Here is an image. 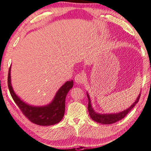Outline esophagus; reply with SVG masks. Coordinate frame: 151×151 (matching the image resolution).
<instances>
[{
  "mask_svg": "<svg viewBox=\"0 0 151 151\" xmlns=\"http://www.w3.org/2000/svg\"><path fill=\"white\" fill-rule=\"evenodd\" d=\"M85 76L83 74H78L75 77V81L77 83H81L85 81Z\"/></svg>",
  "mask_w": 151,
  "mask_h": 151,
  "instance_id": "34e87169",
  "label": "esophagus"
}]
</instances>
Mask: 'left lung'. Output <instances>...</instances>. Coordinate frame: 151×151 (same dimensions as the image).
I'll use <instances>...</instances> for the list:
<instances>
[{
  "mask_svg": "<svg viewBox=\"0 0 151 151\" xmlns=\"http://www.w3.org/2000/svg\"><path fill=\"white\" fill-rule=\"evenodd\" d=\"M87 96L88 98V112L90 116V118H92L93 120H94L95 122L100 123V124H113L122 120V118H124L128 114V113L134 107V106L138 103V100L140 99V93L138 96L137 100H135V102L132 104L130 106L129 108H127V110L122 112H118V113H114V114H100L96 112V111L93 110V108L92 106V102H91V100L89 96L88 93L87 92Z\"/></svg>",
  "mask_w": 151,
  "mask_h": 151,
  "instance_id": "1",
  "label": "left lung"
}]
</instances>
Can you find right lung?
I'll list each match as a JSON object with an SVG mask.
<instances>
[{
    "label": "right lung",
    "mask_w": 151,
    "mask_h": 151,
    "mask_svg": "<svg viewBox=\"0 0 151 151\" xmlns=\"http://www.w3.org/2000/svg\"><path fill=\"white\" fill-rule=\"evenodd\" d=\"M11 68L8 76V86L12 98L23 114L34 124L40 126H51L58 124L62 120L65 112V98L73 88V81H67L59 89L54 98L48 104L41 106L29 105L23 102L14 92L11 84Z\"/></svg>",
    "instance_id": "obj_1"
}]
</instances>
